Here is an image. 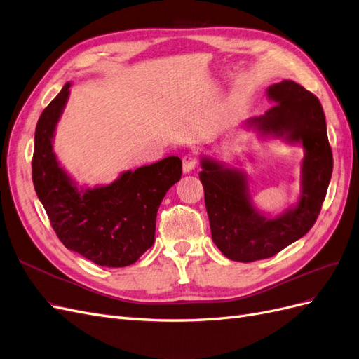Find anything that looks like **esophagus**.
I'll list each match as a JSON object with an SVG mask.
<instances>
[{
  "mask_svg": "<svg viewBox=\"0 0 359 359\" xmlns=\"http://www.w3.org/2000/svg\"><path fill=\"white\" fill-rule=\"evenodd\" d=\"M198 166V157L189 153V154H184L182 156V170L184 173H190Z\"/></svg>",
  "mask_w": 359,
  "mask_h": 359,
  "instance_id": "obj_1",
  "label": "esophagus"
}]
</instances>
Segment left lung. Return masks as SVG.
<instances>
[{"label": "left lung", "mask_w": 359, "mask_h": 359, "mask_svg": "<svg viewBox=\"0 0 359 359\" xmlns=\"http://www.w3.org/2000/svg\"><path fill=\"white\" fill-rule=\"evenodd\" d=\"M266 97L274 106L244 124L262 137L302 145L301 194L295 205L276 217L260 212L250 198L243 170L210 157L201 158L199 178L212 241L236 262L271 257L306 235L318 219L332 175L327 123L318 97L293 81L271 85Z\"/></svg>", "instance_id": "left-lung-1"}]
</instances>
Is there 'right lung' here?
<instances>
[{
	"label": "right lung",
	"instance_id": "1",
	"mask_svg": "<svg viewBox=\"0 0 359 359\" xmlns=\"http://www.w3.org/2000/svg\"><path fill=\"white\" fill-rule=\"evenodd\" d=\"M72 83L41 112L34 136L32 182L60 241L100 266L135 264L154 244L156 217L182 173L180 157L123 172L106 186L78 187L53 153V136Z\"/></svg>",
	"mask_w": 359,
	"mask_h": 359
}]
</instances>
